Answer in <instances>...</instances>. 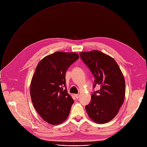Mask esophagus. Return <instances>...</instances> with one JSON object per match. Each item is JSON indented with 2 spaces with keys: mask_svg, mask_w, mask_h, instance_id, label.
I'll list each match as a JSON object with an SVG mask.
<instances>
[{
  "mask_svg": "<svg viewBox=\"0 0 147 147\" xmlns=\"http://www.w3.org/2000/svg\"><path fill=\"white\" fill-rule=\"evenodd\" d=\"M74 95H75V96H76V98L77 99H78L79 97H80V95H79V94H75Z\"/></svg>",
  "mask_w": 147,
  "mask_h": 147,
  "instance_id": "34e87169",
  "label": "esophagus"
}]
</instances>
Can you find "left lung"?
I'll return each instance as SVG.
<instances>
[{
    "label": "left lung",
    "mask_w": 147,
    "mask_h": 147,
    "mask_svg": "<svg viewBox=\"0 0 147 147\" xmlns=\"http://www.w3.org/2000/svg\"><path fill=\"white\" fill-rule=\"evenodd\" d=\"M80 57L95 78L93 85H99L94 91L90 103L86 106L89 117L95 122L103 124L118 113L125 96V81L116 61L99 51L80 53Z\"/></svg>",
    "instance_id": "8db88e82"
}]
</instances>
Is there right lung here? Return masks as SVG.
<instances>
[{"label": "right lung", "mask_w": 147, "mask_h": 147, "mask_svg": "<svg viewBox=\"0 0 147 147\" xmlns=\"http://www.w3.org/2000/svg\"><path fill=\"white\" fill-rule=\"evenodd\" d=\"M78 59L76 53L56 52L42 59L36 67L31 98L36 112L49 124H59L69 116L74 100L66 90L65 73Z\"/></svg>", "instance_id": "obj_1"}]
</instances>
